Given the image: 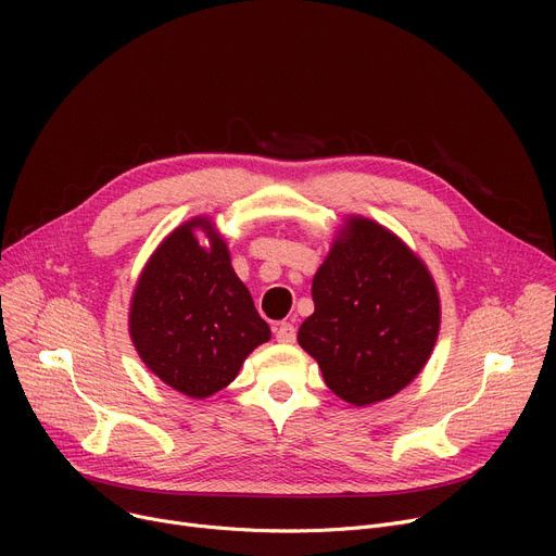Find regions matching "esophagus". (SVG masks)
Segmentation results:
<instances>
[{"instance_id":"34e87169","label":"esophagus","mask_w":556,"mask_h":556,"mask_svg":"<svg viewBox=\"0 0 556 556\" xmlns=\"http://www.w3.org/2000/svg\"><path fill=\"white\" fill-rule=\"evenodd\" d=\"M275 338L279 340V342H283V344H290V342H295V338H298V329L290 325V323H281V325H277V329H275Z\"/></svg>"}]
</instances>
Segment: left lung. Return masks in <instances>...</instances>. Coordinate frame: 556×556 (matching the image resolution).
I'll use <instances>...</instances> for the list:
<instances>
[{"mask_svg": "<svg viewBox=\"0 0 556 556\" xmlns=\"http://www.w3.org/2000/svg\"><path fill=\"white\" fill-rule=\"evenodd\" d=\"M311 293L315 311L298 340L333 394L369 405L415 381L440 333V295L396 233L349 216Z\"/></svg>", "mask_w": 556, "mask_h": 556, "instance_id": "left-lung-1", "label": "left lung"}]
</instances>
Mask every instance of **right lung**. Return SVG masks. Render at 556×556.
I'll list each match as a JSON object with an SVG mask.
<instances>
[{
  "label": "right lung",
  "instance_id": "obj_1",
  "mask_svg": "<svg viewBox=\"0 0 556 556\" xmlns=\"http://www.w3.org/2000/svg\"><path fill=\"white\" fill-rule=\"evenodd\" d=\"M195 228L211 239L210 249L197 243ZM128 323L146 367L191 399L227 388L250 352L270 340L225 241L200 216L173 229L146 263Z\"/></svg>",
  "mask_w": 556,
  "mask_h": 556
}]
</instances>
